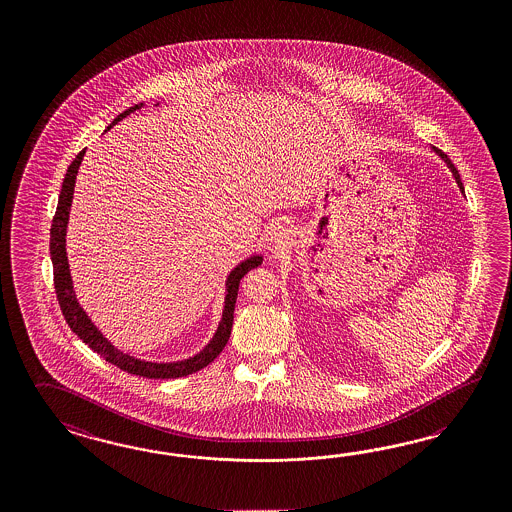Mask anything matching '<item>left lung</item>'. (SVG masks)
Masks as SVG:
<instances>
[{
	"mask_svg": "<svg viewBox=\"0 0 512 512\" xmlns=\"http://www.w3.org/2000/svg\"><path fill=\"white\" fill-rule=\"evenodd\" d=\"M434 151L438 153L439 157H441L443 161L447 162V166L451 168V172H453L454 179H456V183H458V187H460V190L464 192V185H462V179H460V174H458V170L454 168V164L453 162H451V159H449V157H447V155H445L443 151H439V149H434Z\"/></svg>",
	"mask_w": 512,
	"mask_h": 512,
	"instance_id": "left-lung-1",
	"label": "left lung"
}]
</instances>
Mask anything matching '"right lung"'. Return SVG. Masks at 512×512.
<instances>
[{
	"label": "right lung",
	"instance_id": "1",
	"mask_svg": "<svg viewBox=\"0 0 512 512\" xmlns=\"http://www.w3.org/2000/svg\"><path fill=\"white\" fill-rule=\"evenodd\" d=\"M142 106H144V103L134 104L129 110L119 114L106 127V131H110L117 121H121L123 117L129 116L134 110H138ZM84 153H86V149H82L76 155V159L71 162V166L65 174L61 192H59L58 209H56V215L52 220V228H50V258H52V265H54V286H56L59 307H61L65 320L69 323V327L73 329L74 335L80 336V340H84L91 350L97 351L108 363L116 365L117 368L129 372V374H134V376H144V378H153V380H168V378L189 376L192 372L202 370L211 361H215L220 351L224 350V346L230 338V333H232L239 280L245 277L250 269L262 265V254L249 256L247 260L237 263L234 269L230 271V275L226 278V297H224L222 318H220L215 335L209 340V344L205 346L204 350L198 351L196 355H192L189 359L174 361V363L144 361V359H138V357H132L129 353L117 350L116 346L97 329V325L91 322L86 310L80 307V303L76 299V293H74L73 278H71L67 249H65V235H67L71 204H73L74 183H76V174H78V168H80L82 159H84Z\"/></svg>",
	"mask_w": 512,
	"mask_h": 512
}]
</instances>
